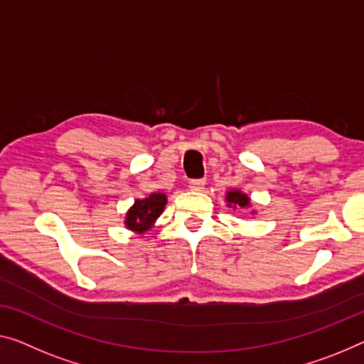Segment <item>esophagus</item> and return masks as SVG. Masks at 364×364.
<instances>
[{
	"label": "esophagus",
	"mask_w": 364,
	"mask_h": 364,
	"mask_svg": "<svg viewBox=\"0 0 364 364\" xmlns=\"http://www.w3.org/2000/svg\"><path fill=\"white\" fill-rule=\"evenodd\" d=\"M204 184H205V180H191L188 183V186L189 189H193V191H203Z\"/></svg>",
	"instance_id": "34e87169"
}]
</instances>
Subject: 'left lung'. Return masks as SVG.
<instances>
[{"mask_svg":"<svg viewBox=\"0 0 364 364\" xmlns=\"http://www.w3.org/2000/svg\"><path fill=\"white\" fill-rule=\"evenodd\" d=\"M227 200H229V205H234V208H247L250 204V199H248L247 194L240 191H229L227 193Z\"/></svg>","mask_w":364,"mask_h":364,"instance_id":"left-lung-1","label":"left lung"}]
</instances>
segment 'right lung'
I'll list each match as a JSON object with an SVG mask.
<instances>
[{"label": "right lung", "instance_id": "obj_1", "mask_svg": "<svg viewBox=\"0 0 364 364\" xmlns=\"http://www.w3.org/2000/svg\"><path fill=\"white\" fill-rule=\"evenodd\" d=\"M166 204V196L161 193H154L145 199H137L132 208L129 209L126 217V225L130 230L142 232L149 230L154 222L159 219L160 214L164 213Z\"/></svg>", "mask_w": 364, "mask_h": 364}]
</instances>
